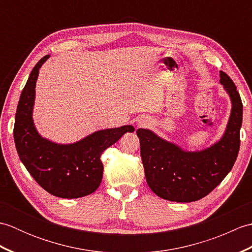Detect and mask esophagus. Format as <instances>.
Masks as SVG:
<instances>
[{"instance_id": "obj_1", "label": "esophagus", "mask_w": 252, "mask_h": 252, "mask_svg": "<svg viewBox=\"0 0 252 252\" xmlns=\"http://www.w3.org/2000/svg\"><path fill=\"white\" fill-rule=\"evenodd\" d=\"M138 125H140V126H145V122H138Z\"/></svg>"}]
</instances>
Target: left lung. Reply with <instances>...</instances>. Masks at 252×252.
<instances>
[{
  "instance_id": "left-lung-1",
  "label": "left lung",
  "mask_w": 252,
  "mask_h": 252,
  "mask_svg": "<svg viewBox=\"0 0 252 252\" xmlns=\"http://www.w3.org/2000/svg\"><path fill=\"white\" fill-rule=\"evenodd\" d=\"M220 78L233 106L225 133L215 145L201 152H185L152 131H136L147 184L160 198L176 202L199 200L221 183L236 161L243 103L233 80L223 71Z\"/></svg>"
}]
</instances>
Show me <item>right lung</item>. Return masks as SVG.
Masks as SVG:
<instances>
[{
	"label": "right lung",
	"instance_id": "obj_1",
	"mask_svg": "<svg viewBox=\"0 0 252 252\" xmlns=\"http://www.w3.org/2000/svg\"><path fill=\"white\" fill-rule=\"evenodd\" d=\"M49 57L41 58L32 69L21 92L14 126L16 149L32 178L47 192L61 198L84 197L97 189L103 179L101 154L134 127L123 126L100 130L68 145L41 137L32 120V109L39 70Z\"/></svg>",
	"mask_w": 252,
	"mask_h": 252
}]
</instances>
